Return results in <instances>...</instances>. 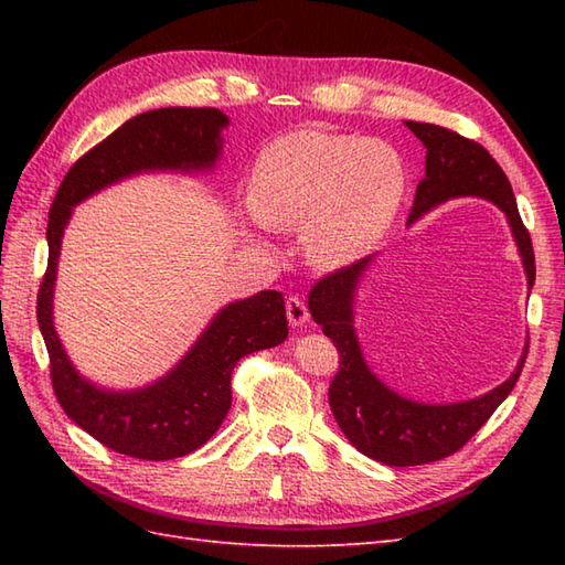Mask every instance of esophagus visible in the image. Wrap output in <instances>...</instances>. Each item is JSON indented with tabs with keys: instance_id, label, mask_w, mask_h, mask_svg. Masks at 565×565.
I'll return each instance as SVG.
<instances>
[{
	"instance_id": "34e87169",
	"label": "esophagus",
	"mask_w": 565,
	"mask_h": 565,
	"mask_svg": "<svg viewBox=\"0 0 565 565\" xmlns=\"http://www.w3.org/2000/svg\"><path fill=\"white\" fill-rule=\"evenodd\" d=\"M286 318H289L291 328H303L310 318L308 306L298 296H289L286 298Z\"/></svg>"
}]
</instances>
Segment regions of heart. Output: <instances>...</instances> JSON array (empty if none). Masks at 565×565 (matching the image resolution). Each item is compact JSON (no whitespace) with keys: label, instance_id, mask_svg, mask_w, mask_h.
I'll use <instances>...</instances> for the list:
<instances>
[{"label":"heart","instance_id":"heart-1","mask_svg":"<svg viewBox=\"0 0 565 565\" xmlns=\"http://www.w3.org/2000/svg\"><path fill=\"white\" fill-rule=\"evenodd\" d=\"M407 191L403 158L376 138L291 130L252 167L247 206L271 231H301L308 264L338 271L388 235Z\"/></svg>","mask_w":565,"mask_h":565}]
</instances>
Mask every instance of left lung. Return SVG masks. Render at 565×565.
<instances>
[{
  "mask_svg": "<svg viewBox=\"0 0 565 565\" xmlns=\"http://www.w3.org/2000/svg\"><path fill=\"white\" fill-rule=\"evenodd\" d=\"M427 150L425 177L417 184L407 225L451 199L478 196L505 213L524 264L526 286H534V249L520 218L518 201L490 152L449 128L405 121ZM374 257H364L320 279L308 296V310L340 352V371L330 383V407L344 437L364 456L386 466H419L459 451L481 429L518 383L526 344L512 376L478 398L459 403H419L395 393L369 369L354 330L359 284Z\"/></svg>",
  "mask_w": 565,
  "mask_h": 565,
  "instance_id": "1",
  "label": "left lung"
}]
</instances>
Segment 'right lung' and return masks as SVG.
<instances>
[{
    "label": "right lung",
    "mask_w": 565,
    "mask_h": 565,
    "mask_svg": "<svg viewBox=\"0 0 565 565\" xmlns=\"http://www.w3.org/2000/svg\"><path fill=\"white\" fill-rule=\"evenodd\" d=\"M227 116L170 106L138 114L70 167L47 215V269L39 291V328L51 356L57 403L104 447L142 461H167L206 444L231 411V376L239 359L281 344L289 334L284 296L259 291L223 306L179 359L148 386L114 391L84 379L53 322L60 245L72 209L102 189L142 172H209L221 160Z\"/></svg>",
    "instance_id": "right-lung-1"
}]
</instances>
